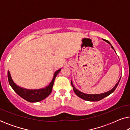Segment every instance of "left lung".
Returning a JSON list of instances; mask_svg holds the SVG:
<instances>
[{
	"label": "left lung",
	"mask_w": 130,
	"mask_h": 130,
	"mask_svg": "<svg viewBox=\"0 0 130 130\" xmlns=\"http://www.w3.org/2000/svg\"><path fill=\"white\" fill-rule=\"evenodd\" d=\"M104 41H106V42H108V44H109L111 46L112 48L113 49V47L112 46V45L111 44H110V42L106 40H104ZM120 79H121V78L120 79H119L118 82H117V84L115 85V86L113 87V88L111 90H109L108 92H105V93H101V94H95V95H92V94H86V93H82V92H81L80 91H79V90H78L77 89H76L75 88H74V86H73V83H72V81H71V85H72L73 88V90H74V93L76 94V95H77V96H79V98H80L84 99V100H86V101H98L101 100V99H104V98L108 96V95H109L110 94L112 93L113 92H114L115 89H116L117 87L118 86V85L119 84V82H120Z\"/></svg>",
	"instance_id": "1"
}]
</instances>
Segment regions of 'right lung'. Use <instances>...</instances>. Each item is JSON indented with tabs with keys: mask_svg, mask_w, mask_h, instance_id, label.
Wrapping results in <instances>:
<instances>
[{
	"mask_svg": "<svg viewBox=\"0 0 130 130\" xmlns=\"http://www.w3.org/2000/svg\"><path fill=\"white\" fill-rule=\"evenodd\" d=\"M60 70H61V69H59V70L55 72L54 77H53L52 81L50 83L48 86L44 89H41L28 90L25 89L20 88V87L17 86L13 82V81L12 80L11 76H10V72L9 70L8 71V81L10 86L14 90V91L19 96H20L21 98L24 99L25 100L29 102H40V101L46 98L51 93L53 86L54 82V80L56 79V77L58 73L60 72Z\"/></svg>",
	"mask_w": 130,
	"mask_h": 130,
	"instance_id": "add662e5",
	"label": "right lung"
}]
</instances>
